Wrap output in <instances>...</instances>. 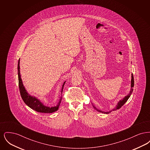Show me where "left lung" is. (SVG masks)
Listing matches in <instances>:
<instances>
[{
  "label": "left lung",
  "instance_id": "obj_1",
  "mask_svg": "<svg viewBox=\"0 0 150 150\" xmlns=\"http://www.w3.org/2000/svg\"><path fill=\"white\" fill-rule=\"evenodd\" d=\"M131 78H132V79H131V84H130L131 88H130V90L129 93V94H128V95H127V96H125L123 98H122L121 100H120L118 102V103H117L116 107L114 108L112 110H111V111H108V112H105V111H101V110H100L99 109L95 107V106L93 105V104H92L93 108H94L96 110H97L98 112H101V113H103V114H109V113H110V112H111V111H115V110H118V109L120 108L125 104V103L128 100L129 98L130 97V95L132 94V93L133 92V88L134 87V77H133V74H132Z\"/></svg>",
  "mask_w": 150,
  "mask_h": 150
}]
</instances>
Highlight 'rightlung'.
Listing matches in <instances>:
<instances>
[{
    "instance_id": "add662e5",
    "label": "right lung",
    "mask_w": 150,
    "mask_h": 150,
    "mask_svg": "<svg viewBox=\"0 0 150 150\" xmlns=\"http://www.w3.org/2000/svg\"><path fill=\"white\" fill-rule=\"evenodd\" d=\"M20 59L18 60V84H19V88H20V94L23 100V102L25 103V104L28 106L30 108H32L33 110H35L37 112H42V113H52L54 112H56L58 110V108L59 107L60 103L61 102L62 100V95L59 96V99L58 100V102L57 103V105L55 106H52V107H50L45 105L43 102L36 97L35 96H31L29 94L27 90L25 89V87L23 84V82L22 80L21 76L20 74ZM66 83V81H64L63 83L61 89V94H62L64 86V83Z\"/></svg>"
}]
</instances>
